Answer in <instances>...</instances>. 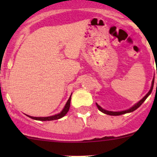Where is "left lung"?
<instances>
[{"instance_id": "left-lung-1", "label": "left lung", "mask_w": 157, "mask_h": 157, "mask_svg": "<svg viewBox=\"0 0 157 157\" xmlns=\"http://www.w3.org/2000/svg\"><path fill=\"white\" fill-rule=\"evenodd\" d=\"M156 74H157V71H156ZM153 84H154V77H153V81H152V84H151V87H150V90H149V92L147 93L146 96H145L143 98V99H140V100L138 102H137V103H136V104H134V105H133L132 107H131V108H130V109H127V110L121 111V112H112V111H108V110H105V109H102V107H101L100 105H98L97 103H96V106H97V108L99 109V110L100 111V112H103V113L106 114V115H123V114H126V113H129V112H134V110H136V109H138L139 107H140V105H142V103H143V102H144L145 100H146L147 98L149 96H150V93H151V92H152V90H153Z\"/></svg>"}]
</instances>
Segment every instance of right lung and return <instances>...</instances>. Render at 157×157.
<instances>
[{
  "instance_id": "obj_1",
  "label": "right lung",
  "mask_w": 157,
  "mask_h": 157,
  "mask_svg": "<svg viewBox=\"0 0 157 157\" xmlns=\"http://www.w3.org/2000/svg\"><path fill=\"white\" fill-rule=\"evenodd\" d=\"M71 95H72V93H71ZM71 95L69 97L67 102H66L65 105H64V109H62V111H61V112H59V113L56 114V115H52V116H48V117H33V116H30V115H27L28 117H29V118H31L32 119L38 120V121H52V120L60 119V118H63V117H64L69 111L70 105H71Z\"/></svg>"
}]
</instances>
